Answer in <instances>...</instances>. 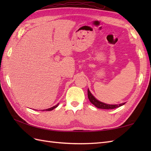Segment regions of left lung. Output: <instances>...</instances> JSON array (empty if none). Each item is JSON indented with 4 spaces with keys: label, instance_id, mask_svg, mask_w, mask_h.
I'll use <instances>...</instances> for the list:
<instances>
[{
    "label": "left lung",
    "instance_id": "8db88e82",
    "mask_svg": "<svg viewBox=\"0 0 151 151\" xmlns=\"http://www.w3.org/2000/svg\"><path fill=\"white\" fill-rule=\"evenodd\" d=\"M88 99L89 101H90L91 103L95 106L101 109H106V110H109V109H114L118 107H120L121 106H123L125 104V103H121L119 104H106L104 102L99 101L91 94V93L89 90V89H88Z\"/></svg>",
    "mask_w": 151,
    "mask_h": 151
}]
</instances>
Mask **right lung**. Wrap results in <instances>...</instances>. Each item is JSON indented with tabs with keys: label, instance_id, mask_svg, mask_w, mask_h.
<instances>
[{
	"label": "right lung",
	"instance_id": "right-lung-1",
	"mask_svg": "<svg viewBox=\"0 0 151 151\" xmlns=\"http://www.w3.org/2000/svg\"><path fill=\"white\" fill-rule=\"evenodd\" d=\"M59 105V103L58 104H57L56 105H55V106H54L53 107H52V108H48V109H46V110H43V111L44 110H46V111H51V110H52L53 109H54V108H56V107H58V106Z\"/></svg>",
	"mask_w": 151,
	"mask_h": 151
}]
</instances>
